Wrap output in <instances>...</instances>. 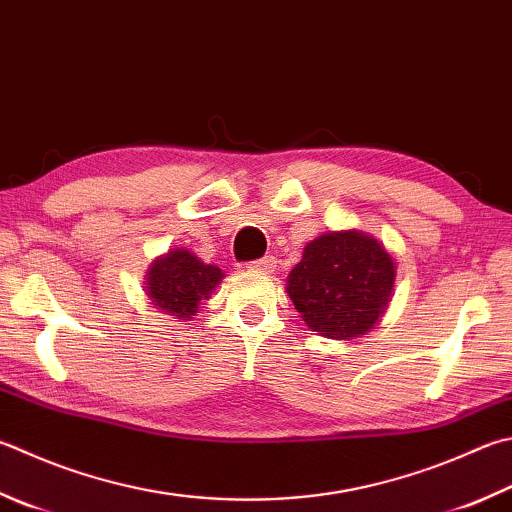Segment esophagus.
<instances>
[{
	"mask_svg": "<svg viewBox=\"0 0 512 512\" xmlns=\"http://www.w3.org/2000/svg\"><path fill=\"white\" fill-rule=\"evenodd\" d=\"M249 269H254V272H274L276 269V260L274 256H265V258H258L249 263Z\"/></svg>",
	"mask_w": 512,
	"mask_h": 512,
	"instance_id": "obj_1",
	"label": "esophagus"
}]
</instances>
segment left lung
Returning <instances> with one entry per match:
<instances>
[{"label":"left lung","mask_w":512,"mask_h":512,"mask_svg":"<svg viewBox=\"0 0 512 512\" xmlns=\"http://www.w3.org/2000/svg\"><path fill=\"white\" fill-rule=\"evenodd\" d=\"M394 285L390 254L359 231H332L305 247L287 278V294L303 321L327 339L372 330Z\"/></svg>","instance_id":"1"}]
</instances>
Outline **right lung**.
<instances>
[{
  "instance_id": "1",
  "label": "right lung",
  "mask_w": 512,
  "mask_h": 512,
  "mask_svg": "<svg viewBox=\"0 0 512 512\" xmlns=\"http://www.w3.org/2000/svg\"><path fill=\"white\" fill-rule=\"evenodd\" d=\"M220 278L223 272L218 267L200 263L187 249H173L151 265L147 292L153 305L187 321L196 314L202 298H209Z\"/></svg>"
}]
</instances>
